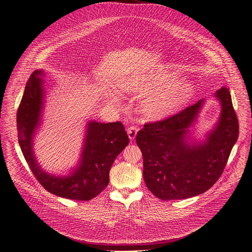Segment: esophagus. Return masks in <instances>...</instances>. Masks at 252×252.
I'll list each match as a JSON object with an SVG mask.
<instances>
[{
  "mask_svg": "<svg viewBox=\"0 0 252 252\" xmlns=\"http://www.w3.org/2000/svg\"><path fill=\"white\" fill-rule=\"evenodd\" d=\"M137 127L136 126H129L128 128H127V134H128V137H129V139H133L134 137H135V135H136V132H137Z\"/></svg>",
  "mask_w": 252,
  "mask_h": 252,
  "instance_id": "1",
  "label": "esophagus"
}]
</instances>
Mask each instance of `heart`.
<instances>
[{"mask_svg": "<svg viewBox=\"0 0 252 252\" xmlns=\"http://www.w3.org/2000/svg\"><path fill=\"white\" fill-rule=\"evenodd\" d=\"M174 82L172 75H158L148 81H132L127 89L137 94L153 92L142 102V111L150 118L159 119L178 111L192 96L193 89L189 84L169 87Z\"/></svg>", "mask_w": 252, "mask_h": 252, "instance_id": "obj_1", "label": "heart"}]
</instances>
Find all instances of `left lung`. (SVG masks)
<instances>
[{
    "label": "left lung",
    "instance_id": "8db88e82",
    "mask_svg": "<svg viewBox=\"0 0 252 252\" xmlns=\"http://www.w3.org/2000/svg\"><path fill=\"white\" fill-rule=\"evenodd\" d=\"M221 102L218 126L202 145L190 146L188 128L203 99L164 120L147 123L135 137L143 158V178L148 189L162 200L185 199L209 189L223 172L238 137V120L229 90L220 89Z\"/></svg>",
    "mask_w": 252,
    "mask_h": 252
}]
</instances>
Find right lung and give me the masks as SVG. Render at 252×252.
Listing matches in <instances>:
<instances>
[{
  "instance_id": "add662e5",
  "label": "right lung",
  "mask_w": 252,
  "mask_h": 252,
  "mask_svg": "<svg viewBox=\"0 0 252 252\" xmlns=\"http://www.w3.org/2000/svg\"><path fill=\"white\" fill-rule=\"evenodd\" d=\"M43 71L31 75L17 112L18 139L28 165L38 182L49 192L58 196L90 200L99 194L109 184L110 169L116 158L128 145L129 138L121 122L100 124L91 122L82 160L68 176L58 177L45 172L39 166L32 152V136L40 123L43 107L44 86L39 77Z\"/></svg>"
}]
</instances>
